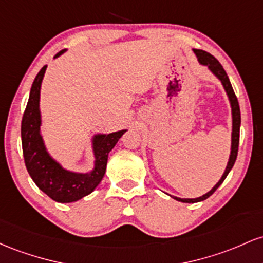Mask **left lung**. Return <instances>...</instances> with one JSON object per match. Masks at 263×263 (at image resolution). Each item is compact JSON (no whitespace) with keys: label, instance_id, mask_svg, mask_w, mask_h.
Masks as SVG:
<instances>
[{"label":"left lung","instance_id":"left-lung-1","mask_svg":"<svg viewBox=\"0 0 263 263\" xmlns=\"http://www.w3.org/2000/svg\"><path fill=\"white\" fill-rule=\"evenodd\" d=\"M195 54L197 55V60L203 66H208L211 69V72L214 73L217 78L220 79L221 83H222L223 88H225L227 96H229L230 103H231V108H232V144H231V155H230V160L229 164H227L225 173H223L222 178L220 179V181L215 185L214 187L209 191L208 194L202 195L201 197H197V199H180V197H175L173 196L174 199L178 200V201L181 202H199L202 201V200H206L208 197H210L212 194L216 191V189L220 186L221 184L223 182V180L226 179V176L229 175L230 170L232 169L234 166L236 158H237V152H238V143H240V124H241V113H240V105H238V100L237 97L232 89V85L230 83V79L227 77L225 69H223L222 66L220 64V62L214 57V55L210 54L209 52L202 51V49H194Z\"/></svg>","mask_w":263,"mask_h":263}]
</instances>
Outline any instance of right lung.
I'll list each match as a JSON object with an SVG mask.
<instances>
[{"label": "right lung", "instance_id": "1", "mask_svg": "<svg viewBox=\"0 0 263 263\" xmlns=\"http://www.w3.org/2000/svg\"><path fill=\"white\" fill-rule=\"evenodd\" d=\"M64 49L54 55L58 57ZM47 66L38 72L32 84L27 107L22 117L21 137L25 164L34 184L46 195L57 202H73L87 196L98 186L105 174L108 154L126 130H119L108 135H97L93 147L96 167L89 174H77L64 170L48 155L40 134V90Z\"/></svg>", "mask_w": 263, "mask_h": 263}]
</instances>
